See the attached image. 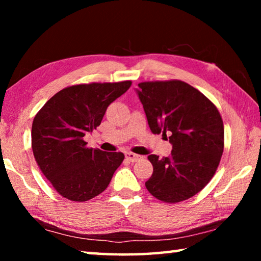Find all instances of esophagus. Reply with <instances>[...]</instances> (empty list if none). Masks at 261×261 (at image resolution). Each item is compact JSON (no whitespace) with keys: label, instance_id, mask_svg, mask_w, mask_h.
Listing matches in <instances>:
<instances>
[{"label":"esophagus","instance_id":"obj_1","mask_svg":"<svg viewBox=\"0 0 261 261\" xmlns=\"http://www.w3.org/2000/svg\"><path fill=\"white\" fill-rule=\"evenodd\" d=\"M125 158H126L129 161H131V162H136V161L140 160V159L143 158V156L139 155V154H136V153H132V152H127V153L125 154Z\"/></svg>","mask_w":261,"mask_h":261}]
</instances>
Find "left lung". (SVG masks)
<instances>
[{
    "instance_id": "obj_1",
    "label": "left lung",
    "mask_w": 261,
    "mask_h": 261,
    "mask_svg": "<svg viewBox=\"0 0 261 261\" xmlns=\"http://www.w3.org/2000/svg\"><path fill=\"white\" fill-rule=\"evenodd\" d=\"M138 96L153 134H170L169 156L148 155L153 174L148 192L168 204L187 200L213 177L223 153L224 127L218 108L189 85L173 81L138 84Z\"/></svg>"
}]
</instances>
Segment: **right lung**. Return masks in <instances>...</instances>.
Returning a JSON list of instances; mask_svg holds the SVG:
<instances>
[{
    "mask_svg": "<svg viewBox=\"0 0 261 261\" xmlns=\"http://www.w3.org/2000/svg\"><path fill=\"white\" fill-rule=\"evenodd\" d=\"M131 84L124 81L65 87L35 115L33 155L62 197L83 202L107 189L124 154L88 148L84 136L100 125L108 106L125 93Z\"/></svg>",
    "mask_w": 261,
    "mask_h": 261,
    "instance_id": "obj_1",
    "label": "right lung"
}]
</instances>
